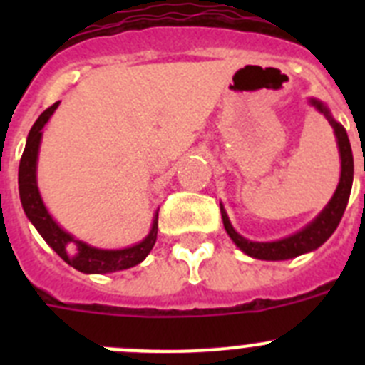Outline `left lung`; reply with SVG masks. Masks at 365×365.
Returning <instances> with one entry per match:
<instances>
[{"label":"left lung","instance_id":"obj_1","mask_svg":"<svg viewBox=\"0 0 365 365\" xmlns=\"http://www.w3.org/2000/svg\"><path fill=\"white\" fill-rule=\"evenodd\" d=\"M311 106H314L318 111L324 115L329 120V124L333 125L334 135H336L338 150H340V160H341V172H340V182L336 186V192L331 197V201L327 202L324 210L318 214V217L312 222H309L307 227L302 228L296 234L289 235V237H283L279 241H270V243H259V241H250L245 240L243 235H240L232 227L230 219H228L227 212L221 205V217L222 225H225V230L230 235V240L234 241L240 250H243L247 256L256 257V259H265V261H282V259H292L296 256H302V254H307L316 250L318 247L325 243V241L333 235V232L336 230L338 222H340L341 215L346 212L347 201H349L351 195V186H353V151H351L349 137H347L346 128L336 122L329 111L327 106L320 100L311 98L309 100Z\"/></svg>","mask_w":365,"mask_h":365}]
</instances>
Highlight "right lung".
I'll list each match as a JSON object with an SVG mask.
<instances>
[{
	"mask_svg": "<svg viewBox=\"0 0 365 365\" xmlns=\"http://www.w3.org/2000/svg\"><path fill=\"white\" fill-rule=\"evenodd\" d=\"M58 104L60 102H54L34 122V125L29 131L27 144H25L21 160H19V199H21L25 215L34 225V228L40 232L45 243L49 245L54 252L62 257L67 265L73 267V269L80 270L83 274H108L117 272V270L131 269V267L138 265L140 261L146 259V256L151 252V248H153L155 241H157L159 210L155 212L150 234L140 243L133 245V247L120 248V250H104V248H96L80 240H74L69 232L63 230L51 217V214L45 208L43 201H41L40 190H38L36 182V163L41 143V130H43V125L47 124V120H49L51 115L54 113V109L58 108Z\"/></svg>",
	"mask_w": 365,
	"mask_h": 365,
	"instance_id": "1",
	"label": "right lung"
}]
</instances>
